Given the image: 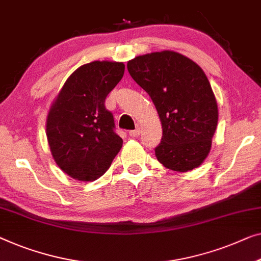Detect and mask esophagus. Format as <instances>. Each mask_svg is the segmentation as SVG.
I'll return each mask as SVG.
<instances>
[{"instance_id": "obj_1", "label": "esophagus", "mask_w": 261, "mask_h": 261, "mask_svg": "<svg viewBox=\"0 0 261 261\" xmlns=\"http://www.w3.org/2000/svg\"><path fill=\"white\" fill-rule=\"evenodd\" d=\"M139 135H140L139 128H137V129H134V130H129V137L130 138H138Z\"/></svg>"}]
</instances>
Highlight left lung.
<instances>
[{
  "instance_id": "obj_1",
  "label": "left lung",
  "mask_w": 261,
  "mask_h": 261,
  "mask_svg": "<svg viewBox=\"0 0 261 261\" xmlns=\"http://www.w3.org/2000/svg\"><path fill=\"white\" fill-rule=\"evenodd\" d=\"M133 80L148 93L162 124L155 148L160 164L175 172L199 167L208 155L218 124V105L206 74L176 51L137 56L127 63Z\"/></svg>"
}]
</instances>
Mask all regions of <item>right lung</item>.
I'll use <instances>...</instances> for the list:
<instances>
[{"mask_svg":"<svg viewBox=\"0 0 261 261\" xmlns=\"http://www.w3.org/2000/svg\"><path fill=\"white\" fill-rule=\"evenodd\" d=\"M124 73L122 62L94 61L79 67L49 109L46 133L51 155L73 179L103 175L122 147L105 100Z\"/></svg>","mask_w":261,"mask_h":261,"instance_id":"1","label":"right lung"}]
</instances>
